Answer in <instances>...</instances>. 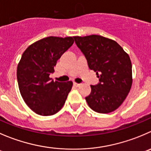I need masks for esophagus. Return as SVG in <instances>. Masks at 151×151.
<instances>
[{
	"label": "esophagus",
	"mask_w": 151,
	"mask_h": 151,
	"mask_svg": "<svg viewBox=\"0 0 151 151\" xmlns=\"http://www.w3.org/2000/svg\"><path fill=\"white\" fill-rule=\"evenodd\" d=\"M80 85H81V84H78V83H76V82L73 83V86H74V87H79Z\"/></svg>",
	"instance_id": "34e87169"
}]
</instances>
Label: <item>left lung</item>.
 Here are the masks:
<instances>
[{"mask_svg":"<svg viewBox=\"0 0 151 151\" xmlns=\"http://www.w3.org/2000/svg\"><path fill=\"white\" fill-rule=\"evenodd\" d=\"M73 38L89 68L99 78L97 85H90L91 93L85 98L89 107L100 113L114 111L125 100L133 83L128 54L117 42L101 35Z\"/></svg>","mask_w":151,"mask_h":151,"instance_id":"obj_1","label":"left lung"}]
</instances>
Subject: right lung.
Returning <instances> with one entry per match:
<instances>
[{"mask_svg":"<svg viewBox=\"0 0 151 151\" xmlns=\"http://www.w3.org/2000/svg\"><path fill=\"white\" fill-rule=\"evenodd\" d=\"M73 42V37H47L29 46L23 53L17 68L18 87L27 105L37 114L52 116L64 106L73 81H53L50 75Z\"/></svg>","mask_w":151,"mask_h":151,"instance_id":"obj_1","label":"right lung"}]
</instances>
